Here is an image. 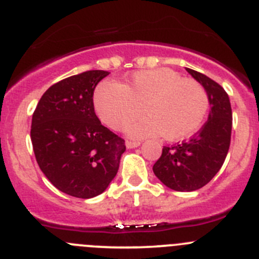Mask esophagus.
I'll list each match as a JSON object with an SVG mask.
<instances>
[{"label": "esophagus", "mask_w": 259, "mask_h": 259, "mask_svg": "<svg viewBox=\"0 0 259 259\" xmlns=\"http://www.w3.org/2000/svg\"><path fill=\"white\" fill-rule=\"evenodd\" d=\"M126 148H129V149H133V148H137L140 145V142H134V140H126Z\"/></svg>", "instance_id": "34e87169"}]
</instances>
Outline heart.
Masks as SVG:
<instances>
[{"instance_id":"b5f03b06","label":"heart","mask_w":259,"mask_h":259,"mask_svg":"<svg viewBox=\"0 0 259 259\" xmlns=\"http://www.w3.org/2000/svg\"><path fill=\"white\" fill-rule=\"evenodd\" d=\"M95 109L104 124L121 130L144 109L147 117L126 127L129 135L144 138L162 134L168 140L190 137L201 126L209 96L193 79L181 78L168 68L135 72L126 84L105 81L95 91Z\"/></svg>"}]
</instances>
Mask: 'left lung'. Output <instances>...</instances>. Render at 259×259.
<instances>
[{
	"label": "left lung",
	"mask_w": 259,
	"mask_h": 259,
	"mask_svg": "<svg viewBox=\"0 0 259 259\" xmlns=\"http://www.w3.org/2000/svg\"><path fill=\"white\" fill-rule=\"evenodd\" d=\"M186 71L202 84L210 102L209 119L190 140L163 147L153 165L160 182L175 191H195L204 187L219 172L227 158L232 137V106L225 90L205 74Z\"/></svg>",
	"instance_id": "1"
}]
</instances>
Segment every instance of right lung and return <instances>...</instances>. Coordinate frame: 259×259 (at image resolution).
I'll use <instances>...</instances> for the list:
<instances>
[{
  "label": "right lung",
  "instance_id": "1",
  "mask_svg": "<svg viewBox=\"0 0 259 259\" xmlns=\"http://www.w3.org/2000/svg\"><path fill=\"white\" fill-rule=\"evenodd\" d=\"M106 76L87 71L62 79L45 91L32 114L30 135L40 169L58 190L78 199L106 190L126 149L95 112L94 91Z\"/></svg>",
  "mask_w": 259,
  "mask_h": 259
}]
</instances>
